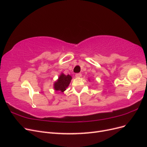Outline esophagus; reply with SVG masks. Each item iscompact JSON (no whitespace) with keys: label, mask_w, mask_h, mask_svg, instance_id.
Masks as SVG:
<instances>
[{"label":"esophagus","mask_w":147,"mask_h":147,"mask_svg":"<svg viewBox=\"0 0 147 147\" xmlns=\"http://www.w3.org/2000/svg\"><path fill=\"white\" fill-rule=\"evenodd\" d=\"M75 77H77V78H80V77H82V74L81 73H78L75 74Z\"/></svg>","instance_id":"34e87169"}]
</instances>
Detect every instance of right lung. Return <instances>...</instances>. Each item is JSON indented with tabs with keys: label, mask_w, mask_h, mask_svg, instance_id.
Returning a JSON list of instances; mask_svg holds the SVG:
<instances>
[{
	"label": "right lung",
	"mask_w": 147,
	"mask_h": 147,
	"mask_svg": "<svg viewBox=\"0 0 147 147\" xmlns=\"http://www.w3.org/2000/svg\"><path fill=\"white\" fill-rule=\"evenodd\" d=\"M72 80V77L69 75H65L61 74L57 81L54 83V88L56 91H59L61 92L66 90V88L69 85Z\"/></svg>",
	"instance_id": "obj_1"
}]
</instances>
